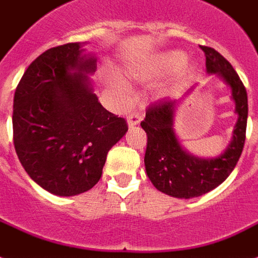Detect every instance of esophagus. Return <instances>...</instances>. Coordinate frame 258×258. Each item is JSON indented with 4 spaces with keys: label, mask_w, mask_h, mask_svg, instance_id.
<instances>
[{
    "label": "esophagus",
    "mask_w": 258,
    "mask_h": 258,
    "mask_svg": "<svg viewBox=\"0 0 258 258\" xmlns=\"http://www.w3.org/2000/svg\"><path fill=\"white\" fill-rule=\"evenodd\" d=\"M141 119H143V114L140 113V111H133L131 114L127 115V123H129V126H136V125H139L141 122Z\"/></svg>",
    "instance_id": "esophagus-1"
}]
</instances>
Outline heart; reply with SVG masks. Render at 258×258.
<instances>
[{
    "label": "heart",
    "mask_w": 258,
    "mask_h": 258,
    "mask_svg": "<svg viewBox=\"0 0 258 258\" xmlns=\"http://www.w3.org/2000/svg\"><path fill=\"white\" fill-rule=\"evenodd\" d=\"M184 60L185 57L183 53L172 52L169 53V55H167V56L163 59V66H164V67H168V69H176V67L183 64ZM113 87H114L122 97H126L127 94H129V87L125 85V82L119 81V79H114V81H113Z\"/></svg>",
    "instance_id": "1"
}]
</instances>
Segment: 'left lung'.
<instances>
[{
  "mask_svg": "<svg viewBox=\"0 0 258 258\" xmlns=\"http://www.w3.org/2000/svg\"><path fill=\"white\" fill-rule=\"evenodd\" d=\"M207 73L219 74L230 86L238 121L233 141L223 155L211 160L191 156L180 147L173 132L175 101L163 99L149 105L141 122L147 133L145 169L152 184L175 198L189 199L209 192L226 180L238 163L246 139L247 94L233 66L214 48L201 45Z\"/></svg>",
  "mask_w": 258,
  "mask_h": 258,
  "instance_id": "8db88e82",
  "label": "left lung"
}]
</instances>
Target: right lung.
<instances>
[{"mask_svg":"<svg viewBox=\"0 0 258 258\" xmlns=\"http://www.w3.org/2000/svg\"><path fill=\"white\" fill-rule=\"evenodd\" d=\"M79 43L47 49L32 61L13 99V143L25 172L59 197L86 192L102 176L107 152L127 132L125 118L98 101L86 74L95 59Z\"/></svg>","mask_w":258,"mask_h":258,"instance_id":"add662e5","label":"right lung"}]
</instances>
